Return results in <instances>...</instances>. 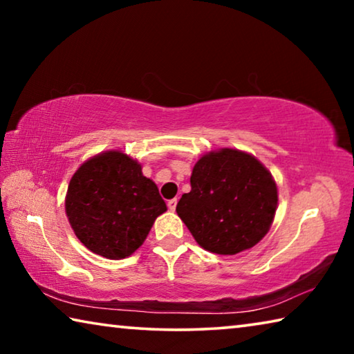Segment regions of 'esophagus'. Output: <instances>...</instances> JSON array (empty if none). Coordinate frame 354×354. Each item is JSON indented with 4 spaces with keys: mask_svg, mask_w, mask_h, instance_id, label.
Listing matches in <instances>:
<instances>
[{
    "mask_svg": "<svg viewBox=\"0 0 354 354\" xmlns=\"http://www.w3.org/2000/svg\"><path fill=\"white\" fill-rule=\"evenodd\" d=\"M176 203H178V200H176V198H173V200H169V201H167V206H169L170 211H175V209H176Z\"/></svg>",
    "mask_w": 354,
    "mask_h": 354,
    "instance_id": "obj_1",
    "label": "esophagus"
}]
</instances>
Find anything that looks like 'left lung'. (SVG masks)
<instances>
[{
	"instance_id": "8db88e82",
	"label": "left lung",
	"mask_w": 354,
	"mask_h": 354,
	"mask_svg": "<svg viewBox=\"0 0 354 354\" xmlns=\"http://www.w3.org/2000/svg\"><path fill=\"white\" fill-rule=\"evenodd\" d=\"M176 212L211 253L237 254L261 242L278 207L277 183L253 154L220 148L203 154Z\"/></svg>"
}]
</instances>
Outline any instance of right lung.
Listing matches in <instances>:
<instances>
[{"mask_svg":"<svg viewBox=\"0 0 354 354\" xmlns=\"http://www.w3.org/2000/svg\"><path fill=\"white\" fill-rule=\"evenodd\" d=\"M165 211L158 185L120 149L81 164L65 195V212L76 237L107 259H124L140 248L154 220Z\"/></svg>","mask_w":354,"mask_h":354,"instance_id":"1","label":"right lung"}]
</instances>
